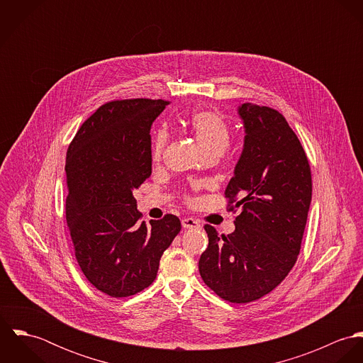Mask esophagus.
Here are the masks:
<instances>
[{"label": "esophagus", "instance_id": "34e87169", "mask_svg": "<svg viewBox=\"0 0 363 363\" xmlns=\"http://www.w3.org/2000/svg\"><path fill=\"white\" fill-rule=\"evenodd\" d=\"M182 226H183L184 229H197V228H200L201 225H200V222H199L197 219H194V218H184V219H182Z\"/></svg>", "mask_w": 363, "mask_h": 363}]
</instances>
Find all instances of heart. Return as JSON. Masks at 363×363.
<instances>
[{
    "mask_svg": "<svg viewBox=\"0 0 363 363\" xmlns=\"http://www.w3.org/2000/svg\"><path fill=\"white\" fill-rule=\"evenodd\" d=\"M186 128L196 138L204 155H222L230 144L232 130L228 121L213 110H199L186 121ZM169 141V133L164 128L157 130L152 138L151 155L152 160L162 159Z\"/></svg>",
    "mask_w": 363,
    "mask_h": 363,
    "instance_id": "1",
    "label": "heart"
}]
</instances>
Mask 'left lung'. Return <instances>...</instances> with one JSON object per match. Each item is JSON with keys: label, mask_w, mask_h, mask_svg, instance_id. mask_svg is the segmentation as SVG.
Returning <instances> with one entry per match:
<instances>
[{"label": "left lung", "mask_w": 363, "mask_h": 363, "mask_svg": "<svg viewBox=\"0 0 363 363\" xmlns=\"http://www.w3.org/2000/svg\"><path fill=\"white\" fill-rule=\"evenodd\" d=\"M246 137L225 199L235 232L218 235L206 225L207 250L199 261L203 281L232 303L257 301L295 265L311 201L306 152L286 118L268 106L239 107Z\"/></svg>", "instance_id": "obj_1"}]
</instances>
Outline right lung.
<instances>
[{"label":"right lung","instance_id":"right-lung-1","mask_svg":"<svg viewBox=\"0 0 363 363\" xmlns=\"http://www.w3.org/2000/svg\"><path fill=\"white\" fill-rule=\"evenodd\" d=\"M167 104L145 98L102 104L67 151L65 218L75 259L86 279L111 298L148 288L182 229L172 213L140 223L133 196L152 173L150 131Z\"/></svg>","mask_w":363,"mask_h":363}]
</instances>
